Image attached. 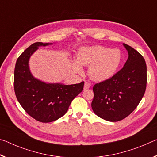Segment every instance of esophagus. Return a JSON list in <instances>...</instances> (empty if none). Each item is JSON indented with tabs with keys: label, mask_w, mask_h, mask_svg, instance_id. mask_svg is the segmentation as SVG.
Here are the masks:
<instances>
[{
	"label": "esophagus",
	"mask_w": 157,
	"mask_h": 157,
	"mask_svg": "<svg viewBox=\"0 0 157 157\" xmlns=\"http://www.w3.org/2000/svg\"><path fill=\"white\" fill-rule=\"evenodd\" d=\"M90 87H91L90 83L86 82H84V90H85V89H89Z\"/></svg>",
	"instance_id": "obj_1"
}]
</instances>
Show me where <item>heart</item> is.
I'll return each instance as SVG.
<instances>
[{
	"instance_id": "1",
	"label": "heart",
	"mask_w": 157,
	"mask_h": 157,
	"mask_svg": "<svg viewBox=\"0 0 157 157\" xmlns=\"http://www.w3.org/2000/svg\"><path fill=\"white\" fill-rule=\"evenodd\" d=\"M119 49H110L102 45L83 47L78 52V61H72L75 71L82 73L81 65H90L88 73L96 82H104L111 78L117 71L121 61Z\"/></svg>"
}]
</instances>
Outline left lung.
Here are the masks:
<instances>
[{
	"mask_svg": "<svg viewBox=\"0 0 157 157\" xmlns=\"http://www.w3.org/2000/svg\"><path fill=\"white\" fill-rule=\"evenodd\" d=\"M128 57L118 73L108 80L96 84L91 103L94 113L109 121H118L135 110L145 94L147 66L143 56L123 43Z\"/></svg>",
	"mask_w": 157,
	"mask_h": 157,
	"instance_id": "1",
	"label": "left lung"
}]
</instances>
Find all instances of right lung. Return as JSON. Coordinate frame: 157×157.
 I'll use <instances>...</instances> for the list:
<instances>
[{
    "instance_id": "right-lung-1",
    "label": "right lung",
    "mask_w": 157,
    "mask_h": 157,
    "mask_svg": "<svg viewBox=\"0 0 157 157\" xmlns=\"http://www.w3.org/2000/svg\"><path fill=\"white\" fill-rule=\"evenodd\" d=\"M53 43H35L18 59L14 68V87L17 100L30 116L41 122H52L68 111L72 101L82 91L84 82L79 84L47 83L35 78L29 60L39 47Z\"/></svg>"
}]
</instances>
